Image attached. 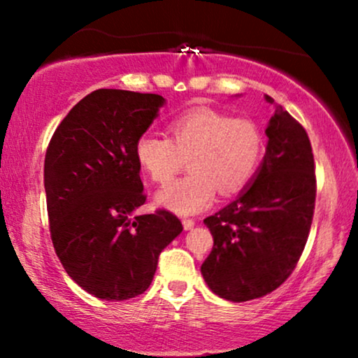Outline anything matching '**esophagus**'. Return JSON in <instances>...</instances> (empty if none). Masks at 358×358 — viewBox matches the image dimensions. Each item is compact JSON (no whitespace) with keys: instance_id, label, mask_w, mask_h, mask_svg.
I'll return each mask as SVG.
<instances>
[{"instance_id":"34e87169","label":"esophagus","mask_w":358,"mask_h":358,"mask_svg":"<svg viewBox=\"0 0 358 358\" xmlns=\"http://www.w3.org/2000/svg\"><path fill=\"white\" fill-rule=\"evenodd\" d=\"M195 227V220L193 219H183V229L185 231H190V229Z\"/></svg>"}]
</instances>
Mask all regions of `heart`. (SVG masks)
I'll use <instances>...</instances> for the list:
<instances>
[{
  "mask_svg": "<svg viewBox=\"0 0 358 358\" xmlns=\"http://www.w3.org/2000/svg\"><path fill=\"white\" fill-rule=\"evenodd\" d=\"M170 138L143 134L136 141L138 165L156 183H168L188 159L190 173L156 193V203L190 215L222 195L249 185L264 155V134L250 117L195 108L168 122Z\"/></svg>",
  "mask_w": 358,
  "mask_h": 358,
  "instance_id": "b5f03b06",
  "label": "heart"
}]
</instances>
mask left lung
Here are the masks:
<instances>
[{
  "instance_id": "8db88e82",
  "label": "left lung",
  "mask_w": 358,
  "mask_h": 358,
  "mask_svg": "<svg viewBox=\"0 0 358 358\" xmlns=\"http://www.w3.org/2000/svg\"><path fill=\"white\" fill-rule=\"evenodd\" d=\"M266 101L274 104L273 97ZM266 136V155L252 183L203 220L213 248L202 276L213 293L234 303L266 296L289 278L313 220L315 159L305 127L274 104Z\"/></svg>"
}]
</instances>
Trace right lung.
Masks as SVG:
<instances>
[{"label": "right lung", "mask_w": 358, "mask_h": 358, "mask_svg": "<svg viewBox=\"0 0 358 358\" xmlns=\"http://www.w3.org/2000/svg\"><path fill=\"white\" fill-rule=\"evenodd\" d=\"M163 104L158 94L94 90L64 117L45 155L53 248L69 276L96 298L145 293L159 252L183 231L168 210L134 215L146 202L134 148Z\"/></svg>", "instance_id": "obj_1"}]
</instances>
